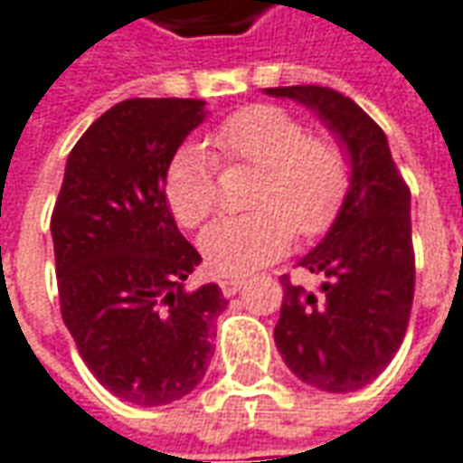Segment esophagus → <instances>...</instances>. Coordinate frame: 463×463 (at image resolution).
<instances>
[{"instance_id": "34e87169", "label": "esophagus", "mask_w": 463, "mask_h": 463, "mask_svg": "<svg viewBox=\"0 0 463 463\" xmlns=\"http://www.w3.org/2000/svg\"><path fill=\"white\" fill-rule=\"evenodd\" d=\"M244 278H222L219 280V288H222V293H224L226 298H232V296H237L239 290L244 288Z\"/></svg>"}]
</instances>
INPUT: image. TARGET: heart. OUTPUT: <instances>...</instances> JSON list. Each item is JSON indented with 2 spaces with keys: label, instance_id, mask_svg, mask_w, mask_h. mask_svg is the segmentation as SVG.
<instances>
[{
  "label": "heart",
  "instance_id": "b5f03b06",
  "mask_svg": "<svg viewBox=\"0 0 463 463\" xmlns=\"http://www.w3.org/2000/svg\"><path fill=\"white\" fill-rule=\"evenodd\" d=\"M209 145L226 163L262 170L254 213L226 216L198 239L211 272L239 278L280 257L293 229L321 234L339 213L349 188V163L331 139L308 137L306 127L280 107H244L211 132ZM165 201L178 224H203L216 206V170L203 147L185 145L165 170Z\"/></svg>",
  "mask_w": 463,
  "mask_h": 463
}]
</instances>
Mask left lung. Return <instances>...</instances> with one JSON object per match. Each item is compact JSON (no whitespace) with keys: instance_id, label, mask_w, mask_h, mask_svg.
<instances>
[{"instance_id":"8db88e82","label":"left lung","mask_w":463,"mask_h":463,"mask_svg":"<svg viewBox=\"0 0 463 463\" xmlns=\"http://www.w3.org/2000/svg\"><path fill=\"white\" fill-rule=\"evenodd\" d=\"M265 94L311 109L349 163L334 224L298 260L324 278L321 293L282 275L275 346L300 383L354 392L383 374L408 328L415 290L411 191L384 132L349 96L326 86H278Z\"/></svg>"}]
</instances>
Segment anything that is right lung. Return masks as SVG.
I'll list each match as a JSON object with an SVG mask.
<instances>
[{
    "mask_svg": "<svg viewBox=\"0 0 463 463\" xmlns=\"http://www.w3.org/2000/svg\"><path fill=\"white\" fill-rule=\"evenodd\" d=\"M206 114L201 99L119 101L71 150L52 211L63 324L96 380L132 405L194 392L226 308L219 285L185 288L201 254L165 201L167 163Z\"/></svg>",
    "mask_w": 463,
    "mask_h": 463,
    "instance_id": "1",
    "label": "right lung"
}]
</instances>
